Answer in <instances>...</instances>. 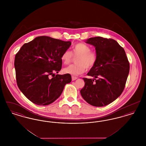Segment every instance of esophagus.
Returning <instances> with one entry per match:
<instances>
[{
    "label": "esophagus",
    "instance_id": "esophagus-1",
    "mask_svg": "<svg viewBox=\"0 0 146 146\" xmlns=\"http://www.w3.org/2000/svg\"><path fill=\"white\" fill-rule=\"evenodd\" d=\"M78 79V78H77V77H76V76H72V81H74V80H76V79Z\"/></svg>",
    "mask_w": 146,
    "mask_h": 146
}]
</instances>
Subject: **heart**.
Returning a JSON list of instances; mask_svg holds the SVG:
<instances>
[{
  "label": "heart",
  "instance_id": "1",
  "mask_svg": "<svg viewBox=\"0 0 146 146\" xmlns=\"http://www.w3.org/2000/svg\"><path fill=\"white\" fill-rule=\"evenodd\" d=\"M73 56H78L76 60V64L70 65L63 69V72L72 76H78L83 73L86 68H92L97 62V55L94 51L91 50L90 47L84 43L74 45L72 51L66 50L63 52L61 60L64 64H69L72 62Z\"/></svg>",
  "mask_w": 146,
  "mask_h": 146
}]
</instances>
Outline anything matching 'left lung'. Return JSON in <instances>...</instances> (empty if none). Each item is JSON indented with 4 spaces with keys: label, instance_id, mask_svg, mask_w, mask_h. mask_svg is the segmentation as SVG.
<instances>
[{
    "label": "left lung",
    "instance_id": "1",
    "mask_svg": "<svg viewBox=\"0 0 146 146\" xmlns=\"http://www.w3.org/2000/svg\"><path fill=\"white\" fill-rule=\"evenodd\" d=\"M86 42L95 47L97 60L87 74L94 78H83L85 85L80 94L88 104L103 107L113 102L123 92L130 64L124 49L114 39L96 36L88 39Z\"/></svg>",
    "mask_w": 146,
    "mask_h": 146
}]
</instances>
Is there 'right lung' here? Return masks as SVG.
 I'll use <instances>...</instances> for the list:
<instances>
[{
	"mask_svg": "<svg viewBox=\"0 0 146 146\" xmlns=\"http://www.w3.org/2000/svg\"><path fill=\"white\" fill-rule=\"evenodd\" d=\"M70 45V41L40 36L25 43L16 54L17 84L31 102L40 106L51 104L60 96L65 85L70 83L69 74L54 76L61 70L63 52Z\"/></svg>",
	"mask_w": 146,
	"mask_h": 146,
	"instance_id": "1",
	"label": "right lung"
}]
</instances>
